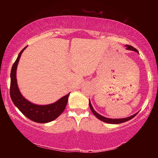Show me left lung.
Instances as JSON below:
<instances>
[{
    "mask_svg": "<svg viewBox=\"0 0 158 158\" xmlns=\"http://www.w3.org/2000/svg\"><path fill=\"white\" fill-rule=\"evenodd\" d=\"M125 47H127L126 49L127 50L135 51V52H137L139 53L138 51L135 48H134L133 47L129 46V45H125ZM89 106H90V110H91V111L93 112V114H94L95 116L97 117L99 120H100V121L105 122V123H110V124H119V123H122L126 122L127 121H130V119L133 118L135 117L136 115L138 114V112H137V113L133 114L132 116H129V117H127V118H106V117H105V116H102V115L97 113V112H96L94 110V109H93V106L91 105V103H90V100H89Z\"/></svg>",
    "mask_w": 158,
    "mask_h": 158,
    "instance_id": "obj_1",
    "label": "left lung"
}]
</instances>
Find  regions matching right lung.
Instances as JSON below:
<instances>
[{"label":"right lung","mask_w":158,"mask_h":158,"mask_svg":"<svg viewBox=\"0 0 158 158\" xmlns=\"http://www.w3.org/2000/svg\"><path fill=\"white\" fill-rule=\"evenodd\" d=\"M26 47L27 46L21 51L17 60L12 65L10 73V97L14 105L28 118L39 123H46L57 118L65 110L69 93L60 98L55 102L45 105L32 103L21 95L17 81V68L21 53Z\"/></svg>","instance_id":"add662e5"}]
</instances>
